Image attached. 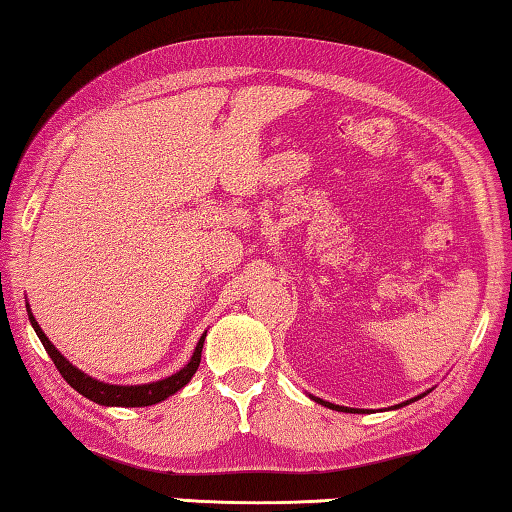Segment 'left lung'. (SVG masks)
I'll list each match as a JSON object with an SVG mask.
<instances>
[{"label": "left lung", "mask_w": 512, "mask_h": 512, "mask_svg": "<svg viewBox=\"0 0 512 512\" xmlns=\"http://www.w3.org/2000/svg\"><path fill=\"white\" fill-rule=\"evenodd\" d=\"M314 401H319L321 405H326V408H332V410H342V412H346L348 408H342V405H335V403H328V401H321V399H314ZM417 401V399H415ZM351 412H364V410H351Z\"/></svg>", "instance_id": "1"}]
</instances>
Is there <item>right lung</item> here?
I'll use <instances>...</instances> for the list:
<instances>
[{
  "label": "right lung",
  "mask_w": 512,
  "mask_h": 512,
  "mask_svg": "<svg viewBox=\"0 0 512 512\" xmlns=\"http://www.w3.org/2000/svg\"><path fill=\"white\" fill-rule=\"evenodd\" d=\"M29 321H31V326H34L38 339L43 342L47 355L52 358L54 367L59 369V373L66 378V383L72 389H77L81 396H86V399H91L95 403L118 405V408H145V405H154V403L164 401L170 394H175L177 389H182L193 378L196 369L200 367L202 344H205V335H202L198 346H196V353H193L189 364H186L184 369L177 371L175 376H168L164 380H159V383L127 385V387L125 385H107V383H100V380H93L91 376H86V373H81L77 367H72V364L63 358L59 351H56L50 339L45 337V332L40 330L38 321L34 319V314H29Z\"/></svg>",
  "instance_id": "add662e5"
}]
</instances>
